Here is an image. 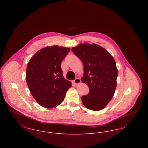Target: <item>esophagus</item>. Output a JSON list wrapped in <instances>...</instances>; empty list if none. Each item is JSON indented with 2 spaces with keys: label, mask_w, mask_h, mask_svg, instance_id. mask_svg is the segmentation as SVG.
Instances as JSON below:
<instances>
[{
  "label": "esophagus",
  "mask_w": 148,
  "mask_h": 148,
  "mask_svg": "<svg viewBox=\"0 0 148 148\" xmlns=\"http://www.w3.org/2000/svg\"><path fill=\"white\" fill-rule=\"evenodd\" d=\"M73 83L74 84H79V83H81V80L80 79V78L77 77L73 81Z\"/></svg>",
  "instance_id": "34e87169"
}]
</instances>
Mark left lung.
Returning a JSON list of instances; mask_svg holds the SVG:
<instances>
[{"mask_svg":"<svg viewBox=\"0 0 148 148\" xmlns=\"http://www.w3.org/2000/svg\"><path fill=\"white\" fill-rule=\"evenodd\" d=\"M84 65L81 80L89 88V92L82 97L88 109L98 111L111 100L116 87L118 71L110 54L97 44L84 43L71 49Z\"/></svg>","mask_w":148,"mask_h":148,"instance_id":"8db88e82","label":"left lung"}]
</instances>
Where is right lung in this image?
<instances>
[{
	"mask_svg": "<svg viewBox=\"0 0 148 148\" xmlns=\"http://www.w3.org/2000/svg\"><path fill=\"white\" fill-rule=\"evenodd\" d=\"M68 48L54 45L37 51L29 61L26 81L35 100L46 108H52L63 101L71 86L64 79L61 64L70 51Z\"/></svg>",
	"mask_w": 148,
	"mask_h": 148,
	"instance_id": "1",
	"label": "right lung"
}]
</instances>
